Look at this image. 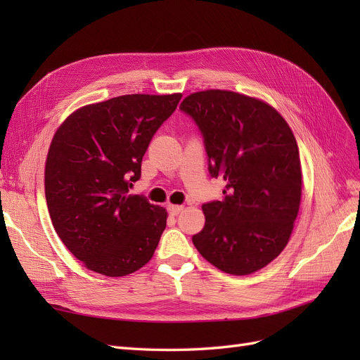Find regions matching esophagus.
Listing matches in <instances>:
<instances>
[{
	"mask_svg": "<svg viewBox=\"0 0 360 360\" xmlns=\"http://www.w3.org/2000/svg\"><path fill=\"white\" fill-rule=\"evenodd\" d=\"M183 210V205H177V204H168V212L172 216H177L180 212Z\"/></svg>",
	"mask_w": 360,
	"mask_h": 360,
	"instance_id": "34e87169",
	"label": "esophagus"
}]
</instances>
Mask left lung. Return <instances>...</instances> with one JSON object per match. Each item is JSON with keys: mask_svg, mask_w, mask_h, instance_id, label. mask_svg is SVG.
I'll return each mask as SVG.
<instances>
[{"mask_svg": "<svg viewBox=\"0 0 360 360\" xmlns=\"http://www.w3.org/2000/svg\"><path fill=\"white\" fill-rule=\"evenodd\" d=\"M204 136L212 177L225 181L222 201L202 205L198 252L225 274L250 275L287 246L302 198L296 138L267 102L230 90L189 94L180 105Z\"/></svg>", "mask_w": 360, "mask_h": 360, "instance_id": "1", "label": "left lung"}]
</instances>
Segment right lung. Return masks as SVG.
<instances>
[{
    "label": "right lung",
    "instance_id": "obj_1",
    "mask_svg": "<svg viewBox=\"0 0 360 360\" xmlns=\"http://www.w3.org/2000/svg\"><path fill=\"white\" fill-rule=\"evenodd\" d=\"M181 93L124 94L73 111L51 141L45 195L53 228L96 274L118 278L146 266L168 213L129 193L160 124Z\"/></svg>",
    "mask_w": 360,
    "mask_h": 360
}]
</instances>
